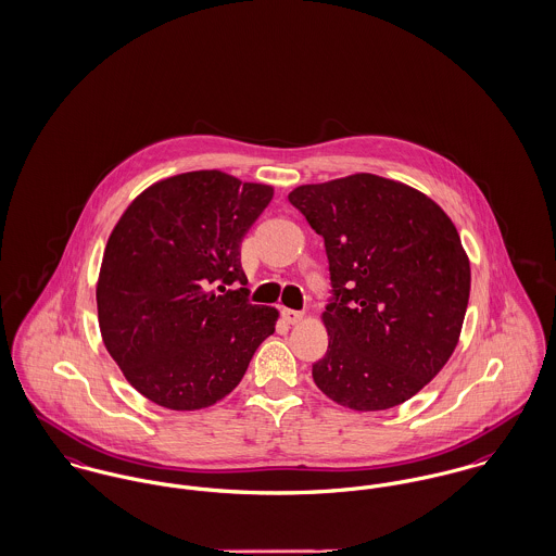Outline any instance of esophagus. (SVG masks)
<instances>
[{"label": "esophagus", "instance_id": "esophagus-1", "mask_svg": "<svg viewBox=\"0 0 556 556\" xmlns=\"http://www.w3.org/2000/svg\"><path fill=\"white\" fill-rule=\"evenodd\" d=\"M302 311H294V308H283V319L288 321V324H299L300 319H302Z\"/></svg>", "mask_w": 556, "mask_h": 556}]
</instances>
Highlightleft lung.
<instances>
[{
  "label": "left lung",
  "instance_id": "obj_1",
  "mask_svg": "<svg viewBox=\"0 0 556 556\" xmlns=\"http://www.w3.org/2000/svg\"><path fill=\"white\" fill-rule=\"evenodd\" d=\"M288 199L330 262V344L313 381L351 410L410 400L462 334L470 260L455 224L424 192L372 173L299 186Z\"/></svg>",
  "mask_w": 556,
  "mask_h": 556
}]
</instances>
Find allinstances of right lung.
<instances>
[{"label":"right lung","mask_w":556,"mask_h":556,"mask_svg":"<svg viewBox=\"0 0 556 556\" xmlns=\"http://www.w3.org/2000/svg\"><path fill=\"white\" fill-rule=\"evenodd\" d=\"M270 199L264 184L181 173L143 190L112 230L99 328L128 383L154 404L219 402L275 332L277 311L250 302L241 266V241Z\"/></svg>","instance_id":"right-lung-1"}]
</instances>
